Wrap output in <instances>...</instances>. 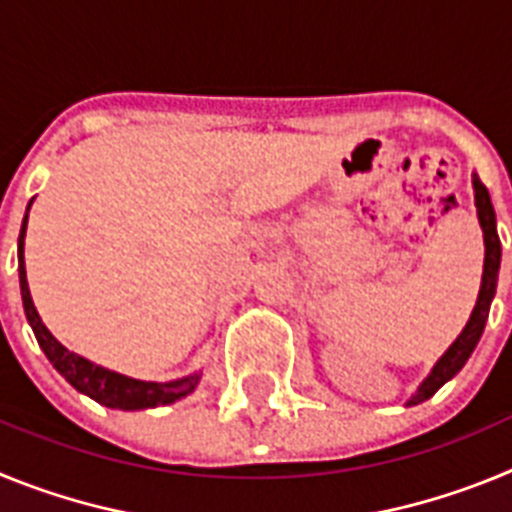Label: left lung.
I'll use <instances>...</instances> for the list:
<instances>
[{"instance_id":"left-lung-1","label":"left lung","mask_w":512,"mask_h":512,"mask_svg":"<svg viewBox=\"0 0 512 512\" xmlns=\"http://www.w3.org/2000/svg\"><path fill=\"white\" fill-rule=\"evenodd\" d=\"M474 200H477L479 225L485 230V274H482V287H479L477 305H474V312L472 318H469L467 328L461 330V336L456 338V341L451 343L449 351L438 359V364L433 366V372L428 374V379H425L423 384H420V390L415 392L413 400H410L408 405L425 402L428 397L436 395L451 377L459 374L461 366L467 364V359L472 356L474 346H477L479 336H482V330H485L487 315H490V302L492 297H495L497 287V271H500V235H497V220L495 210H492L490 192H487L485 184L479 182V176H474Z\"/></svg>"}]
</instances>
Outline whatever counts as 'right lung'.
Instances as JSON below:
<instances>
[{
  "label": "right lung",
  "instance_id": "obj_1",
  "mask_svg": "<svg viewBox=\"0 0 512 512\" xmlns=\"http://www.w3.org/2000/svg\"><path fill=\"white\" fill-rule=\"evenodd\" d=\"M25 228H27V215L25 223L20 230V246H17V256H20V292H22V305H25V315L33 325V333L38 338L43 354L48 356L53 366L58 369L71 387L79 392L89 395L97 400L99 405L107 408H120V410H143V408H156V405H169V402L179 400V397L189 395L200 382V374L192 377L176 379V382H140V379L122 377V374L102 369V366L92 364V361L81 359V356L71 354L69 348L61 346L56 338L51 336V330L45 328L40 320L38 310L33 305L30 289H27L25 277V259H22V246H25Z\"/></svg>",
  "mask_w": 512,
  "mask_h": 512
}]
</instances>
